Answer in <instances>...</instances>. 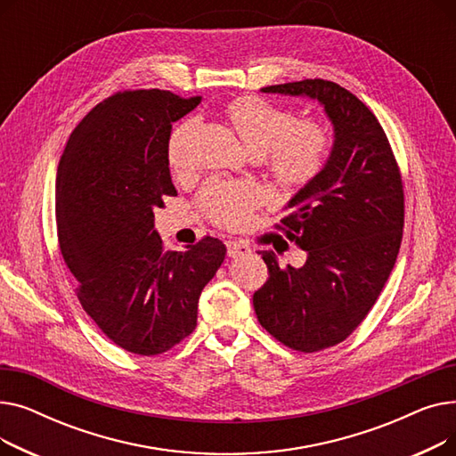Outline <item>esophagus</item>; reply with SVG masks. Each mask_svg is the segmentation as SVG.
<instances>
[{"mask_svg": "<svg viewBox=\"0 0 456 456\" xmlns=\"http://www.w3.org/2000/svg\"><path fill=\"white\" fill-rule=\"evenodd\" d=\"M251 253L249 246L244 244V242H236V240H229L227 242V255L236 258V256H242V255H248Z\"/></svg>", "mask_w": 456, "mask_h": 456, "instance_id": "1", "label": "esophagus"}]
</instances>
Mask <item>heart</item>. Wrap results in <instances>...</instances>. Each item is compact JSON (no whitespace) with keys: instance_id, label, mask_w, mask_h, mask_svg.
Here are the masks:
<instances>
[{"instance_id":"1","label":"heart","mask_w":456,"mask_h":456,"mask_svg":"<svg viewBox=\"0 0 456 456\" xmlns=\"http://www.w3.org/2000/svg\"><path fill=\"white\" fill-rule=\"evenodd\" d=\"M227 118L246 146L265 160L268 172L282 184L301 188L313 183L329 160L332 136L318 118H297L294 110L256 95H244L227 107ZM196 119L188 118L167 136V164L174 172L191 166V136ZM266 200V190L255 181H208L200 191V208L216 224L244 225Z\"/></svg>"}]
</instances>
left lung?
<instances>
[{
	"label": "left lung",
	"mask_w": 456,
	"mask_h": 456,
	"mask_svg": "<svg viewBox=\"0 0 456 456\" xmlns=\"http://www.w3.org/2000/svg\"><path fill=\"white\" fill-rule=\"evenodd\" d=\"M262 92L314 98L334 126L323 172L275 225L306 251L305 266H281L273 251H260L268 279L253 294L256 318L275 340L316 353L364 322L394 270L404 227L401 170L375 114L344 86L305 79Z\"/></svg>",
	"instance_id": "left-lung-1"
}]
</instances>
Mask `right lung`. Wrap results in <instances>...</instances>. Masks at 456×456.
<instances>
[{"label": "right lung", "instance_id": "add662e5", "mask_svg": "<svg viewBox=\"0 0 456 456\" xmlns=\"http://www.w3.org/2000/svg\"><path fill=\"white\" fill-rule=\"evenodd\" d=\"M200 102L159 88L116 92L71 131L59 162L57 238L76 296L109 340L142 356L190 337L227 253L212 236L164 249L153 229V210L177 196L166 155L172 124Z\"/></svg>", "mask_w": 456, "mask_h": 456}]
</instances>
